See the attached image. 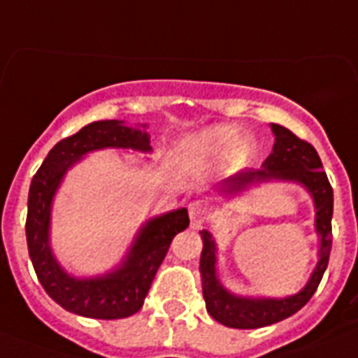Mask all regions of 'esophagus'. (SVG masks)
Instances as JSON below:
<instances>
[{
  "label": "esophagus",
  "mask_w": 358,
  "mask_h": 358,
  "mask_svg": "<svg viewBox=\"0 0 358 358\" xmlns=\"http://www.w3.org/2000/svg\"><path fill=\"white\" fill-rule=\"evenodd\" d=\"M203 214H205V208H203L201 203H190V205H188V215H190V221L194 227L199 225Z\"/></svg>",
  "instance_id": "34e87169"
}]
</instances>
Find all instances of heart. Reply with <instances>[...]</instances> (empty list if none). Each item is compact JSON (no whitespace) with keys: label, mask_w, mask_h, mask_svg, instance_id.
Masks as SVG:
<instances>
[{"label":"heart","mask_w":358,"mask_h":358,"mask_svg":"<svg viewBox=\"0 0 358 358\" xmlns=\"http://www.w3.org/2000/svg\"><path fill=\"white\" fill-rule=\"evenodd\" d=\"M234 152L236 157L243 159L250 153V143L243 138L241 129L229 124L210 126L192 133L181 143V153L190 161H217Z\"/></svg>","instance_id":"heart-1"}]
</instances>
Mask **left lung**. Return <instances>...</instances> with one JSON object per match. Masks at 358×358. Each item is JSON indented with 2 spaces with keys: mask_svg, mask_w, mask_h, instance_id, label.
Instances as JSON below:
<instances>
[{
  "mask_svg": "<svg viewBox=\"0 0 358 358\" xmlns=\"http://www.w3.org/2000/svg\"><path fill=\"white\" fill-rule=\"evenodd\" d=\"M271 129L274 135V146L262 168L236 173L234 177L215 186V190L227 199H232L254 186L268 185V182H292L302 186L311 196L315 205V230L320 241L318 262L306 285L294 294L283 298L236 294L227 289L217 276V243L214 236L208 229L201 230L203 250H201L199 271L206 311L220 324L236 329H256V327L271 326L300 311L317 291L331 252L333 188L327 181L326 172L322 170V161L317 150L280 124H271Z\"/></svg>",
  "mask_w": 358,
  "mask_h": 358,
  "instance_id": "obj_1",
  "label": "left lung"
}]
</instances>
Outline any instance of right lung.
<instances>
[{
	"mask_svg": "<svg viewBox=\"0 0 358 358\" xmlns=\"http://www.w3.org/2000/svg\"><path fill=\"white\" fill-rule=\"evenodd\" d=\"M146 128L148 124L128 126L124 120L87 124L56 144L32 177L25 225L32 267L47 294L66 311L80 317L117 320L135 315L143 307L172 239L190 225L188 210L182 206L150 217L137 230L120 264L96 276H75L56 259L51 245L52 203L67 172L99 150L152 153Z\"/></svg>",
	"mask_w": 358,
	"mask_h": 358,
	"instance_id": "obj_1",
	"label": "right lung"
}]
</instances>
